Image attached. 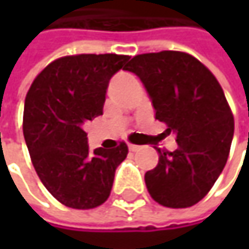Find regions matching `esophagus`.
<instances>
[{"label": "esophagus", "instance_id": "esophagus-1", "mask_svg": "<svg viewBox=\"0 0 249 249\" xmlns=\"http://www.w3.org/2000/svg\"><path fill=\"white\" fill-rule=\"evenodd\" d=\"M128 148H129V151H138L141 147L140 145H135V144H128Z\"/></svg>", "mask_w": 249, "mask_h": 249}]
</instances>
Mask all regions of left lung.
I'll list each match as a JSON object with an SVG mask.
<instances>
[{
    "mask_svg": "<svg viewBox=\"0 0 249 249\" xmlns=\"http://www.w3.org/2000/svg\"><path fill=\"white\" fill-rule=\"evenodd\" d=\"M125 71L141 79L156 120L177 141L174 151L157 148L159 164L144 176L148 193L167 208L196 205L222 173L233 137L219 82L196 57L173 50L138 54Z\"/></svg>",
    "mask_w": 249,
    "mask_h": 249,
    "instance_id": "obj_1",
    "label": "left lung"
}]
</instances>
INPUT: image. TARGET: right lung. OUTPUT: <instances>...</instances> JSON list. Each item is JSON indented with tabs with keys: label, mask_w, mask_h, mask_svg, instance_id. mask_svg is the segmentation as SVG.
I'll return each mask as SVG.
<instances>
[{
	"label": "right lung",
	"mask_w": 249,
	"mask_h": 249,
	"mask_svg": "<svg viewBox=\"0 0 249 249\" xmlns=\"http://www.w3.org/2000/svg\"><path fill=\"white\" fill-rule=\"evenodd\" d=\"M128 59L112 53L60 57L38 73L25 96L23 132L33 166L44 187L68 208L102 205L128 154L125 142L92 153L83 129L102 115L109 79Z\"/></svg>",
	"instance_id": "obj_1"
}]
</instances>
